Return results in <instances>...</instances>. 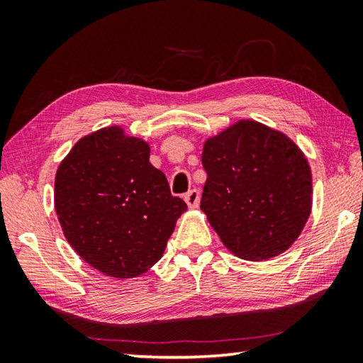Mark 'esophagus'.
I'll return each mask as SVG.
<instances>
[{"mask_svg":"<svg viewBox=\"0 0 363 363\" xmlns=\"http://www.w3.org/2000/svg\"><path fill=\"white\" fill-rule=\"evenodd\" d=\"M184 199H186V203L189 207H198L199 204V191L196 189H191L190 191H187L186 196H184Z\"/></svg>","mask_w":363,"mask_h":363,"instance_id":"1","label":"esophagus"}]
</instances>
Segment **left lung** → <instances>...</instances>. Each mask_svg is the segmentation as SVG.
<instances>
[{
	"label": "left lung",
	"mask_w": 363,
	"mask_h": 363,
	"mask_svg": "<svg viewBox=\"0 0 363 363\" xmlns=\"http://www.w3.org/2000/svg\"><path fill=\"white\" fill-rule=\"evenodd\" d=\"M201 211L235 256L265 260L289 250L312 209L307 159L287 135L242 120L204 143Z\"/></svg>",
	"instance_id": "8db88e82"
}]
</instances>
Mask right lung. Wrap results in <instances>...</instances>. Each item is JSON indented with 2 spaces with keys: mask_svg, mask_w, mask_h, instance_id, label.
<instances>
[{
  "mask_svg": "<svg viewBox=\"0 0 363 363\" xmlns=\"http://www.w3.org/2000/svg\"><path fill=\"white\" fill-rule=\"evenodd\" d=\"M54 207L72 248L98 272L123 279L156 264L187 211L150 164L148 143L117 126L82 137L60 162Z\"/></svg>",
  "mask_w": 363,
  "mask_h": 363,
  "instance_id": "1",
  "label": "right lung"
}]
</instances>
